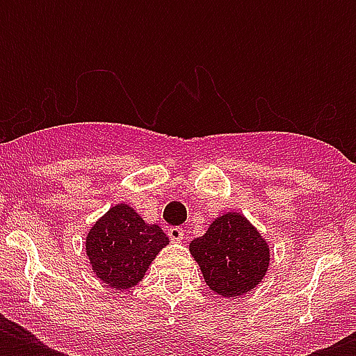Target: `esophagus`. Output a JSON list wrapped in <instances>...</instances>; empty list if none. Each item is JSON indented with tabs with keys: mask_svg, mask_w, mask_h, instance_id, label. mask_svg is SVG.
<instances>
[{
	"mask_svg": "<svg viewBox=\"0 0 356 356\" xmlns=\"http://www.w3.org/2000/svg\"><path fill=\"white\" fill-rule=\"evenodd\" d=\"M168 236H170V240H173V242H181L184 238V229L183 227H170L168 229Z\"/></svg>",
	"mask_w": 356,
	"mask_h": 356,
	"instance_id": "esophagus-1",
	"label": "esophagus"
}]
</instances>
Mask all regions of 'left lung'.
Returning <instances> with one entry per match:
<instances>
[{"mask_svg":"<svg viewBox=\"0 0 356 356\" xmlns=\"http://www.w3.org/2000/svg\"><path fill=\"white\" fill-rule=\"evenodd\" d=\"M190 253L209 288L223 298L253 290L270 264L268 243L238 212L214 220L203 236L192 240Z\"/></svg>","mask_w":356,"mask_h":356,"instance_id":"obj_1","label":"left lung"}]
</instances>
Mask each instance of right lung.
Returning <instances> with one entry per match:
<instances>
[{"label":"right lung","mask_w":356,"mask_h":356,"mask_svg":"<svg viewBox=\"0 0 356 356\" xmlns=\"http://www.w3.org/2000/svg\"><path fill=\"white\" fill-rule=\"evenodd\" d=\"M170 238L159 225L145 223L129 205L113 207L86 236L92 270L108 286L125 290L142 281L147 266Z\"/></svg>","instance_id":"add662e5"}]
</instances>
